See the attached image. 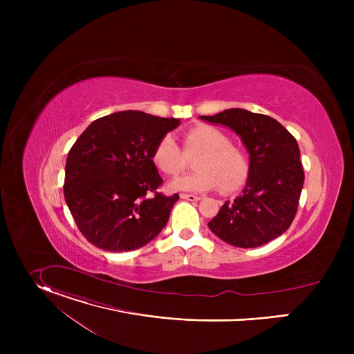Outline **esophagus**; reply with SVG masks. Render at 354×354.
<instances>
[{"label": "esophagus", "mask_w": 354, "mask_h": 354, "mask_svg": "<svg viewBox=\"0 0 354 354\" xmlns=\"http://www.w3.org/2000/svg\"><path fill=\"white\" fill-rule=\"evenodd\" d=\"M180 198H185V200H189V201H197V200H200L198 196H196V194H187V193H180Z\"/></svg>", "instance_id": "esophagus-1"}]
</instances>
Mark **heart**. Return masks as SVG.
I'll list each match as a JSON object with an SVG mask.
<instances>
[{
    "mask_svg": "<svg viewBox=\"0 0 354 354\" xmlns=\"http://www.w3.org/2000/svg\"><path fill=\"white\" fill-rule=\"evenodd\" d=\"M196 172L175 179L171 186L178 190L206 192L220 186L224 193L239 189L249 176V161L243 151L216 127L196 126L183 136V149L171 134H165L156 145L153 161L169 176L185 172L189 159L196 157Z\"/></svg>",
    "mask_w": 354,
    "mask_h": 354,
    "instance_id": "obj_1",
    "label": "heart"
}]
</instances>
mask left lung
Masks as SVG:
<instances>
[{"label": "left lung", "mask_w": 354, "mask_h": 354, "mask_svg": "<svg viewBox=\"0 0 354 354\" xmlns=\"http://www.w3.org/2000/svg\"><path fill=\"white\" fill-rule=\"evenodd\" d=\"M200 119L232 129L250 156L242 194L225 201L210 230L238 248H257L280 236L295 217L306 178L294 136L273 118L245 109Z\"/></svg>", "instance_id": "left-lung-1"}]
</instances>
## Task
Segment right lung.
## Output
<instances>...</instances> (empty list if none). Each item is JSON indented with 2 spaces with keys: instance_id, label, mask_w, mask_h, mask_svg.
Masks as SVG:
<instances>
[{
  "instance_id": "add662e5",
  "label": "right lung",
  "mask_w": 354,
  "mask_h": 354,
  "mask_svg": "<svg viewBox=\"0 0 354 354\" xmlns=\"http://www.w3.org/2000/svg\"><path fill=\"white\" fill-rule=\"evenodd\" d=\"M178 119L123 111L92 122L71 147L64 197L81 234L95 246L134 250L153 241L169 220L179 194L164 183L153 161L157 142Z\"/></svg>"
}]
</instances>
